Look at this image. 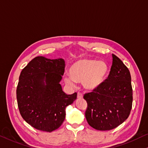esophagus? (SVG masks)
I'll return each mask as SVG.
<instances>
[{"mask_svg":"<svg viewBox=\"0 0 148 148\" xmlns=\"http://www.w3.org/2000/svg\"><path fill=\"white\" fill-rule=\"evenodd\" d=\"M83 95L81 94V93L79 92L78 94H77V99H83Z\"/></svg>","mask_w":148,"mask_h":148,"instance_id":"34e87169","label":"esophagus"}]
</instances>
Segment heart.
Segmentation results:
<instances>
[{"mask_svg": "<svg viewBox=\"0 0 148 148\" xmlns=\"http://www.w3.org/2000/svg\"><path fill=\"white\" fill-rule=\"evenodd\" d=\"M69 73V76L64 77L67 85L75 86V83H83L85 89L93 91L103 85L107 77L108 66L103 61L84 59L73 63Z\"/></svg>", "mask_w": 148, "mask_h": 148, "instance_id": "obj_1", "label": "heart"}]
</instances>
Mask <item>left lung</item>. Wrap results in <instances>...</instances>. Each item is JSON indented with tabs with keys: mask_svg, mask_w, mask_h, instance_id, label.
Here are the masks:
<instances>
[{
	"mask_svg": "<svg viewBox=\"0 0 148 148\" xmlns=\"http://www.w3.org/2000/svg\"><path fill=\"white\" fill-rule=\"evenodd\" d=\"M87 103L85 117L98 130H110L128 119L132 106L130 73L117 56L112 54V65L103 85L84 95Z\"/></svg>",
	"mask_w": 148,
	"mask_h": 148,
	"instance_id": "left-lung-1",
	"label": "left lung"
}]
</instances>
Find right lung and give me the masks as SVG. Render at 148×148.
Masks as SVG:
<instances>
[{"instance_id": "obj_1", "label": "right lung", "mask_w": 148, "mask_h": 148, "mask_svg": "<svg viewBox=\"0 0 148 148\" xmlns=\"http://www.w3.org/2000/svg\"><path fill=\"white\" fill-rule=\"evenodd\" d=\"M62 58L38 56L20 73L16 99L20 114L27 123L41 131L60 128L65 119V108L77 94L67 95L60 85L65 71Z\"/></svg>"}]
</instances>
